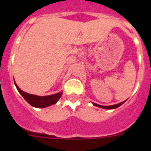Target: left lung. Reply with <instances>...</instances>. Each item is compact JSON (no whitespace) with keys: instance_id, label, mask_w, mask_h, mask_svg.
I'll return each instance as SVG.
<instances>
[{"instance_id":"1","label":"left lung","mask_w":151,"mask_h":151,"mask_svg":"<svg viewBox=\"0 0 151 151\" xmlns=\"http://www.w3.org/2000/svg\"><path fill=\"white\" fill-rule=\"evenodd\" d=\"M125 101H123V102L119 103V104H117L110 105V106H101V105L97 104H95V103H92V104H93V105H94V106H97V107L103 108V109H107V110H113V109H116V108L119 107V106H120L121 105L123 104H124V103H125Z\"/></svg>"}]
</instances>
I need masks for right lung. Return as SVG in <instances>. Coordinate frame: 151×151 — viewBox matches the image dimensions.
<instances>
[{
  "label": "right lung",
  "instance_id": "1",
  "mask_svg": "<svg viewBox=\"0 0 151 151\" xmlns=\"http://www.w3.org/2000/svg\"><path fill=\"white\" fill-rule=\"evenodd\" d=\"M14 84H15L18 91L19 92V94L23 97L24 99L26 100L31 106H34V107L45 108L53 104H55L63 94V91H60L57 94L47 96L35 95V94H29V93H26V92L21 90L18 87V85H17L15 81H14Z\"/></svg>",
  "mask_w": 151,
  "mask_h": 151
}]
</instances>
